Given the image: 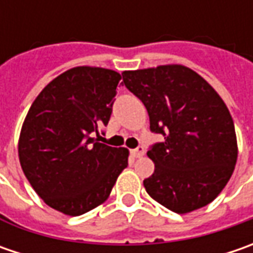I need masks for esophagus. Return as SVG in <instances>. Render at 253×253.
<instances>
[{
  "instance_id": "34e87169",
  "label": "esophagus",
  "mask_w": 253,
  "mask_h": 253,
  "mask_svg": "<svg viewBox=\"0 0 253 253\" xmlns=\"http://www.w3.org/2000/svg\"><path fill=\"white\" fill-rule=\"evenodd\" d=\"M131 153L133 158H141V156L145 155V148L143 146H138L136 149H132Z\"/></svg>"
}]
</instances>
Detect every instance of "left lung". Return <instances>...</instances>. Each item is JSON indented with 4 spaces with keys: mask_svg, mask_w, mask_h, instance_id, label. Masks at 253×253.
<instances>
[{
    "mask_svg": "<svg viewBox=\"0 0 253 253\" xmlns=\"http://www.w3.org/2000/svg\"><path fill=\"white\" fill-rule=\"evenodd\" d=\"M122 79L146 107L151 131L165 136L148 151L155 171L143 180L146 193L177 214L210 204L228 183L238 158L227 105L186 66L124 72Z\"/></svg>",
    "mask_w": 253,
    "mask_h": 253,
    "instance_id": "left-lung-1",
    "label": "left lung"
}]
</instances>
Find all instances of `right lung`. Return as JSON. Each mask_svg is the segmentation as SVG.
<instances>
[{"label":"right lung","instance_id":"1","mask_svg":"<svg viewBox=\"0 0 253 253\" xmlns=\"http://www.w3.org/2000/svg\"><path fill=\"white\" fill-rule=\"evenodd\" d=\"M121 74L74 67L44 87L19 135V162L44 203L77 217L108 199L129 152L98 142L110 121Z\"/></svg>","mask_w":253,"mask_h":253}]
</instances>
